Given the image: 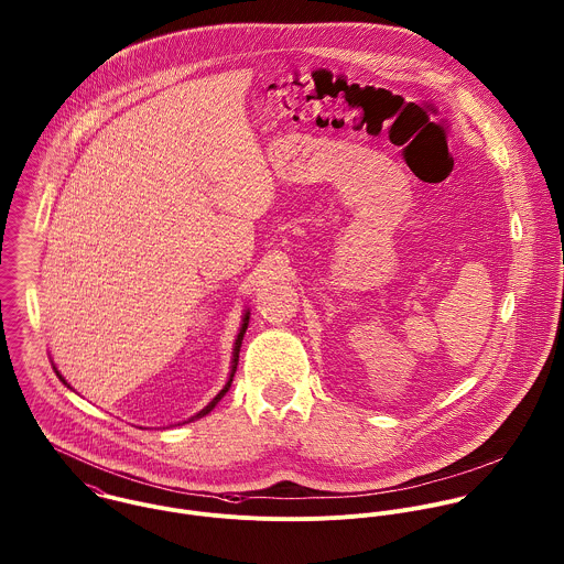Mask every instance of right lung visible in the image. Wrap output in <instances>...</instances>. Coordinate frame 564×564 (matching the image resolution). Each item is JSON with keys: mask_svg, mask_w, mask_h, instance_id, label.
<instances>
[{"mask_svg": "<svg viewBox=\"0 0 564 564\" xmlns=\"http://www.w3.org/2000/svg\"><path fill=\"white\" fill-rule=\"evenodd\" d=\"M248 321H250V310H246L243 312V316H241V325H239V332H237V338L232 341V357H230V372H228V379H226L225 388L207 403V408H203L198 414H194L189 421H185V423H192V421H198V419H203V416H207L218 403H220V399L225 397L226 392H228V388H230V383H232V377H235V370H237V361H239V348H241V339H243V334H246V329H248ZM54 370H56V375H58V379L67 386V388H72L67 381H65V377L58 372V368L54 366Z\"/></svg>", "mask_w": 564, "mask_h": 564, "instance_id": "add662e5", "label": "right lung"}]
</instances>
